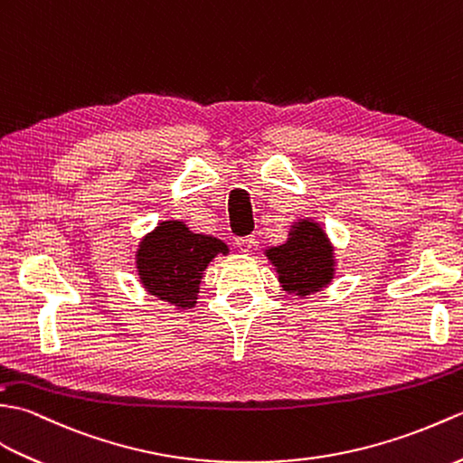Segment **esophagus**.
Returning a JSON list of instances; mask_svg holds the SVG:
<instances>
[{"label": "esophagus", "instance_id": "34e87169", "mask_svg": "<svg viewBox=\"0 0 463 463\" xmlns=\"http://www.w3.org/2000/svg\"><path fill=\"white\" fill-rule=\"evenodd\" d=\"M235 245H238V250L241 253H250L251 248L255 245V240L253 238H238V240H235Z\"/></svg>", "mask_w": 463, "mask_h": 463}]
</instances>
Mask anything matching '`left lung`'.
Masks as SVG:
<instances>
[{"label":"left lung","instance_id":"left-lung-1","mask_svg":"<svg viewBox=\"0 0 463 463\" xmlns=\"http://www.w3.org/2000/svg\"><path fill=\"white\" fill-rule=\"evenodd\" d=\"M263 255L273 265L281 289L299 299L323 291L335 279V245L323 225L313 218L293 222L287 240L263 250Z\"/></svg>","mask_w":463,"mask_h":463}]
</instances>
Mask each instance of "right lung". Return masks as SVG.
<instances>
[{"instance_id": "obj_1", "label": "right lung", "mask_w": 463, "mask_h": 463, "mask_svg": "<svg viewBox=\"0 0 463 463\" xmlns=\"http://www.w3.org/2000/svg\"><path fill=\"white\" fill-rule=\"evenodd\" d=\"M135 263L146 293L188 311L198 303L203 271L218 255H228V243L208 233H196L182 220H164L140 238Z\"/></svg>"}]
</instances>
